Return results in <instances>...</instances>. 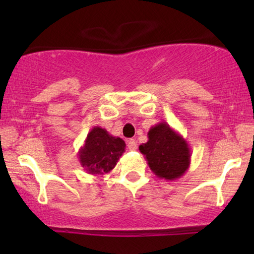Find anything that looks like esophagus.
I'll use <instances>...</instances> for the list:
<instances>
[{
    "instance_id": "obj_1",
    "label": "esophagus",
    "mask_w": 254,
    "mask_h": 254,
    "mask_svg": "<svg viewBox=\"0 0 254 254\" xmlns=\"http://www.w3.org/2000/svg\"><path fill=\"white\" fill-rule=\"evenodd\" d=\"M127 147L129 150H136V142L133 138H129V140H127Z\"/></svg>"
}]
</instances>
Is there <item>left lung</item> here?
I'll list each match as a JSON object with an SVG mask.
<instances>
[{"label": "left lung", "mask_w": 254, "mask_h": 254, "mask_svg": "<svg viewBox=\"0 0 254 254\" xmlns=\"http://www.w3.org/2000/svg\"><path fill=\"white\" fill-rule=\"evenodd\" d=\"M149 168L158 178L177 180L190 164L189 143L178 131L162 121L148 131V141L138 147Z\"/></svg>", "instance_id": "left-lung-1"}]
</instances>
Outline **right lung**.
I'll use <instances>...</instances> for the list:
<instances>
[{
  "label": "right lung",
  "instance_id": "1",
  "mask_svg": "<svg viewBox=\"0 0 254 254\" xmlns=\"http://www.w3.org/2000/svg\"><path fill=\"white\" fill-rule=\"evenodd\" d=\"M125 148L126 143L123 138L109 134L105 128L95 126L79 148V163L89 175H105L116 168Z\"/></svg>",
  "mask_w": 254,
  "mask_h": 254
}]
</instances>
